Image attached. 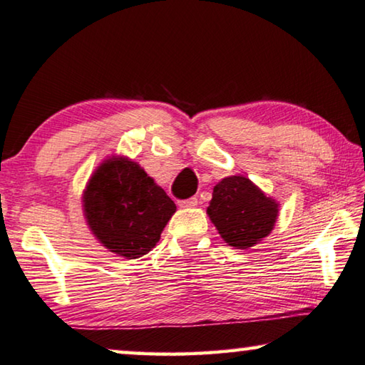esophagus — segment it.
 I'll return each instance as SVG.
<instances>
[{
	"label": "esophagus",
	"mask_w": 365,
	"mask_h": 365,
	"mask_svg": "<svg viewBox=\"0 0 365 365\" xmlns=\"http://www.w3.org/2000/svg\"><path fill=\"white\" fill-rule=\"evenodd\" d=\"M178 206L180 207H195V206H198V198H188V200H180L178 201Z\"/></svg>",
	"instance_id": "esophagus-1"
}]
</instances>
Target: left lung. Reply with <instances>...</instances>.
<instances>
[{
  "instance_id": "obj_1",
  "label": "left lung",
  "mask_w": 365,
  "mask_h": 365,
  "mask_svg": "<svg viewBox=\"0 0 365 365\" xmlns=\"http://www.w3.org/2000/svg\"><path fill=\"white\" fill-rule=\"evenodd\" d=\"M206 214L225 244L247 250L271 234L279 216V203L250 178L230 175L212 188Z\"/></svg>"
}]
</instances>
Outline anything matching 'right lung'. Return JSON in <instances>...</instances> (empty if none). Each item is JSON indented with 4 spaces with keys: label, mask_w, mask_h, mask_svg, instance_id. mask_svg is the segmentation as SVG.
<instances>
[{
    "label": "right lung",
    "mask_w": 365,
    "mask_h": 365,
    "mask_svg": "<svg viewBox=\"0 0 365 365\" xmlns=\"http://www.w3.org/2000/svg\"><path fill=\"white\" fill-rule=\"evenodd\" d=\"M175 211V203L154 178L126 155L103 160L83 192V212L92 235L128 259L153 250Z\"/></svg>",
    "instance_id": "add662e5"
}]
</instances>
